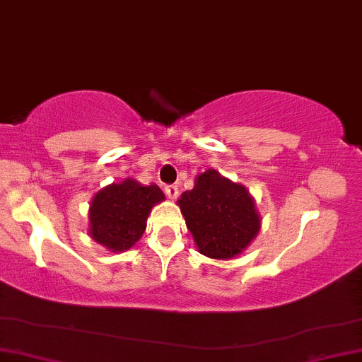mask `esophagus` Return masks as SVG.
Here are the masks:
<instances>
[{
	"label": "esophagus",
	"mask_w": 362,
	"mask_h": 362,
	"mask_svg": "<svg viewBox=\"0 0 362 362\" xmlns=\"http://www.w3.org/2000/svg\"><path fill=\"white\" fill-rule=\"evenodd\" d=\"M166 191V196H168L170 199H176L177 194H180V191H177V186L176 185H168L165 187Z\"/></svg>",
	"instance_id": "1"
}]
</instances>
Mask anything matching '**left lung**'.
Returning <instances> with one entry per match:
<instances>
[{"mask_svg": "<svg viewBox=\"0 0 362 362\" xmlns=\"http://www.w3.org/2000/svg\"><path fill=\"white\" fill-rule=\"evenodd\" d=\"M177 204L199 251L209 258H233L259 232L261 220L248 191L216 170L201 173Z\"/></svg>", "mask_w": 362, "mask_h": 362, "instance_id": "left-lung-1", "label": "left lung"}]
</instances>
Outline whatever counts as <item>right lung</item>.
I'll return each instance as SVG.
<instances>
[{
  "instance_id": "obj_1",
  "label": "right lung",
  "mask_w": 362,
  "mask_h": 362,
  "mask_svg": "<svg viewBox=\"0 0 362 362\" xmlns=\"http://www.w3.org/2000/svg\"><path fill=\"white\" fill-rule=\"evenodd\" d=\"M163 199L158 186H144L135 180L106 186L91 202L90 233L109 250H129L145 232L151 207Z\"/></svg>"
}]
</instances>
